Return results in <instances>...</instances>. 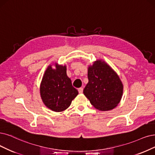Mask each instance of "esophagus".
<instances>
[{
    "mask_svg": "<svg viewBox=\"0 0 155 155\" xmlns=\"http://www.w3.org/2000/svg\"><path fill=\"white\" fill-rule=\"evenodd\" d=\"M78 93H79L80 94H81V93H83V88H82V87H80V88L78 89Z\"/></svg>",
    "mask_w": 155,
    "mask_h": 155,
    "instance_id": "esophagus-1",
    "label": "esophagus"
}]
</instances>
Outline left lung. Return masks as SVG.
Wrapping results in <instances>:
<instances>
[{
    "label": "left lung",
    "mask_w": 155,
    "mask_h": 155,
    "mask_svg": "<svg viewBox=\"0 0 155 155\" xmlns=\"http://www.w3.org/2000/svg\"><path fill=\"white\" fill-rule=\"evenodd\" d=\"M89 82L84 94L91 105L101 111L115 108L121 99L123 85L116 73L101 60L88 68Z\"/></svg>",
    "instance_id": "1"
}]
</instances>
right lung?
<instances>
[{"label":"right lung","instance_id":"add662e5","mask_svg":"<svg viewBox=\"0 0 155 155\" xmlns=\"http://www.w3.org/2000/svg\"><path fill=\"white\" fill-rule=\"evenodd\" d=\"M53 69L49 66L43 77L40 94L44 104L51 110L62 112L70 106L78 94L66 74V66L56 64Z\"/></svg>","mask_w":155,"mask_h":155}]
</instances>
